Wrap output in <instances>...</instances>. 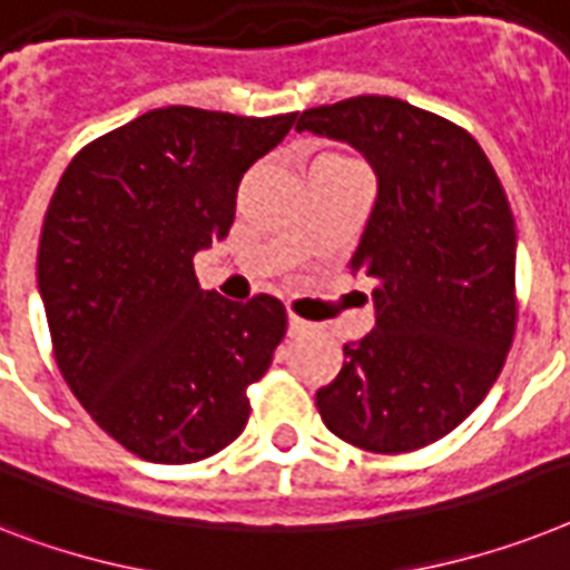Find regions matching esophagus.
<instances>
[{"label": "esophagus", "instance_id": "esophagus-1", "mask_svg": "<svg viewBox=\"0 0 570 570\" xmlns=\"http://www.w3.org/2000/svg\"><path fill=\"white\" fill-rule=\"evenodd\" d=\"M305 328H308V323H305L303 317H296V314H288V335H303Z\"/></svg>", "mask_w": 570, "mask_h": 570}]
</instances>
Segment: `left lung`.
Masks as SVG:
<instances>
[{
	"instance_id": "obj_1",
	"label": "left lung",
	"mask_w": 570,
	"mask_h": 570,
	"mask_svg": "<svg viewBox=\"0 0 570 570\" xmlns=\"http://www.w3.org/2000/svg\"><path fill=\"white\" fill-rule=\"evenodd\" d=\"M296 130L358 148L379 180L350 267L375 328L317 390L326 428L375 454L436 443L483 402L515 335V220L483 148L390 96L305 110Z\"/></svg>"
}]
</instances>
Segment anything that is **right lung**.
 Segmentation results:
<instances>
[{
  "instance_id": "right-lung-1",
  "label": "right lung",
  "mask_w": 570,
  "mask_h": 570,
  "mask_svg": "<svg viewBox=\"0 0 570 570\" xmlns=\"http://www.w3.org/2000/svg\"><path fill=\"white\" fill-rule=\"evenodd\" d=\"M296 112L163 107L75 154L37 250L51 350L83 411L136 458L195 463L250 420L288 314L276 296L204 291L195 253L227 238L244 171Z\"/></svg>"
}]
</instances>
